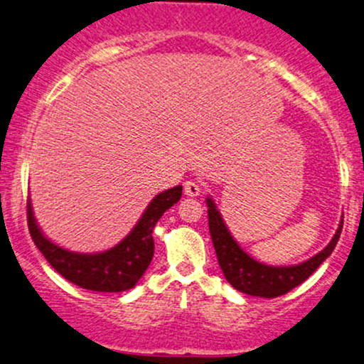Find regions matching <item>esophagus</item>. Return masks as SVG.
I'll return each mask as SVG.
<instances>
[{
    "instance_id": "esophagus-1",
    "label": "esophagus",
    "mask_w": 364,
    "mask_h": 364,
    "mask_svg": "<svg viewBox=\"0 0 364 364\" xmlns=\"http://www.w3.org/2000/svg\"><path fill=\"white\" fill-rule=\"evenodd\" d=\"M200 193H201L200 183L193 181V179H190V181L185 183V195L186 196H198Z\"/></svg>"
}]
</instances>
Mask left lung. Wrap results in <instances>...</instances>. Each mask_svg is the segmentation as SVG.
Wrapping results in <instances>:
<instances>
[{
  "label": "left lung",
  "mask_w": 364,
  "mask_h": 364,
  "mask_svg": "<svg viewBox=\"0 0 364 364\" xmlns=\"http://www.w3.org/2000/svg\"><path fill=\"white\" fill-rule=\"evenodd\" d=\"M208 205V227L210 235L213 240L216 259L222 267L225 279L228 280L237 291L255 297H279L292 291L294 287L301 285L328 257L333 254L336 243L339 240L343 230V220L339 228L336 230L333 240L328 243L324 250L312 257V259L302 262L299 265L291 267H272L260 264L252 259L250 255L242 250L240 245L230 235L227 225H225L222 215L216 210L211 198H206Z\"/></svg>",
  "instance_id": "left-lung-1"
}]
</instances>
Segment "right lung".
Here are the masks:
<instances>
[{
	"mask_svg": "<svg viewBox=\"0 0 364 364\" xmlns=\"http://www.w3.org/2000/svg\"><path fill=\"white\" fill-rule=\"evenodd\" d=\"M183 186H174L153 198L139 222L121 243L100 254H77L55 245L40 232L26 201L30 235L48 264L68 282L95 292H122L132 289L146 272L154 255L153 230L164 211L178 203Z\"/></svg>",
	"mask_w": 364,
	"mask_h": 364,
	"instance_id": "right-lung-1",
	"label": "right lung"
}]
</instances>
